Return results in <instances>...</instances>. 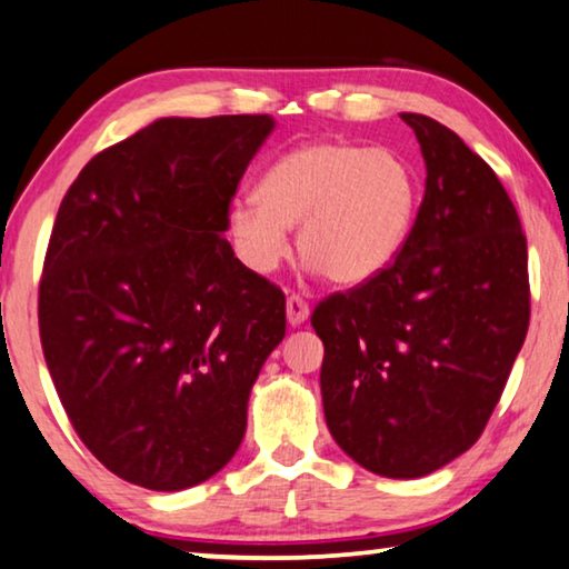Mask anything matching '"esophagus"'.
I'll return each instance as SVG.
<instances>
[{
    "mask_svg": "<svg viewBox=\"0 0 569 569\" xmlns=\"http://www.w3.org/2000/svg\"><path fill=\"white\" fill-rule=\"evenodd\" d=\"M286 317H288V325L291 327H299L309 319V303L301 299L299 293H291L286 299Z\"/></svg>",
    "mask_w": 569,
    "mask_h": 569,
    "instance_id": "1",
    "label": "esophagus"
}]
</instances>
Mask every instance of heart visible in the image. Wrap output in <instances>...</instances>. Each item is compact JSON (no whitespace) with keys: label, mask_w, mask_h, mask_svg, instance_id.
Returning <instances> with one entry per match:
<instances>
[{"label":"heart","mask_w":569,"mask_h":569,"mask_svg":"<svg viewBox=\"0 0 569 569\" xmlns=\"http://www.w3.org/2000/svg\"><path fill=\"white\" fill-rule=\"evenodd\" d=\"M254 196L227 211L229 242L252 273H273L291 252L286 229L299 227L296 242L311 270L361 286L402 252L420 182L397 151L327 139L278 157Z\"/></svg>","instance_id":"b5f03b06"}]
</instances>
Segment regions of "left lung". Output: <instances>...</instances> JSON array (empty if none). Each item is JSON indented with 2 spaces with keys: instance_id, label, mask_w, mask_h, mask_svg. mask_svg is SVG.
Segmentation results:
<instances>
[{
  "instance_id": "1",
  "label": "left lung",
  "mask_w": 569,
  "mask_h": 569,
  "mask_svg": "<svg viewBox=\"0 0 569 569\" xmlns=\"http://www.w3.org/2000/svg\"><path fill=\"white\" fill-rule=\"evenodd\" d=\"M426 196L391 266L311 315L325 342L327 428L373 475L426 477L482 436L528 332V252L516 206L451 128L402 113Z\"/></svg>"
}]
</instances>
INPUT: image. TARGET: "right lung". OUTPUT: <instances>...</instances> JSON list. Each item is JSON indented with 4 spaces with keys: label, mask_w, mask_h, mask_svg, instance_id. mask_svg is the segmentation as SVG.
<instances>
[{
    "label": "right lung",
    "mask_w": 569,
    "mask_h": 569,
    "mask_svg": "<svg viewBox=\"0 0 569 569\" xmlns=\"http://www.w3.org/2000/svg\"><path fill=\"white\" fill-rule=\"evenodd\" d=\"M270 116L159 118L92 157L48 242L46 366L94 459L157 492L201 485L244 438L286 296L223 239Z\"/></svg>",
    "instance_id": "right-lung-1"
}]
</instances>
